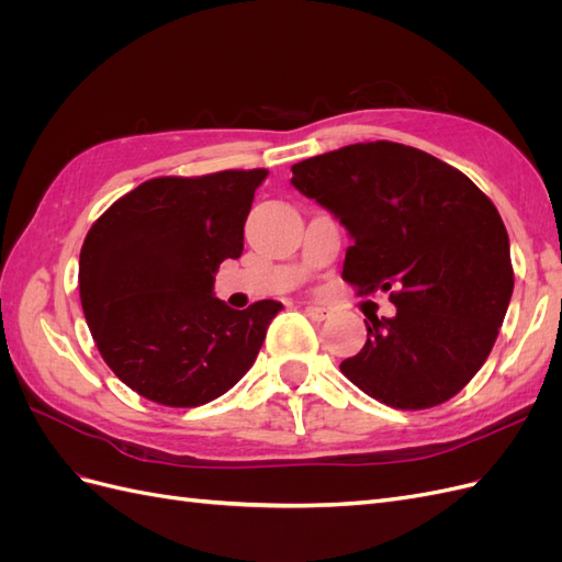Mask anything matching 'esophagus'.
I'll list each match as a JSON object with an SVG mask.
<instances>
[{
  "mask_svg": "<svg viewBox=\"0 0 562 562\" xmlns=\"http://www.w3.org/2000/svg\"><path fill=\"white\" fill-rule=\"evenodd\" d=\"M304 314L312 316V318H316V321H323V318H328V316H330V310H328V307H323V304L310 302V304H304Z\"/></svg>",
  "mask_w": 562,
  "mask_h": 562,
  "instance_id": "1",
  "label": "esophagus"
}]
</instances>
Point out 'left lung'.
<instances>
[{"label": "left lung", "instance_id": "left-lung-1", "mask_svg": "<svg viewBox=\"0 0 562 562\" xmlns=\"http://www.w3.org/2000/svg\"><path fill=\"white\" fill-rule=\"evenodd\" d=\"M293 187L330 211L351 246L342 279L391 291L396 314H366L363 349L339 363L375 401L424 411L481 370L514 293L502 217L464 173L427 151L378 140L304 159Z\"/></svg>", "mask_w": 562, "mask_h": 562}]
</instances>
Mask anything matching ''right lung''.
Here are the masks:
<instances>
[{"mask_svg":"<svg viewBox=\"0 0 562 562\" xmlns=\"http://www.w3.org/2000/svg\"><path fill=\"white\" fill-rule=\"evenodd\" d=\"M269 171L155 178L95 220L79 255V295L100 356L140 396L196 407L255 363L281 302L232 310L213 293L241 258L255 190Z\"/></svg>","mask_w":562,"mask_h":562,"instance_id":"1","label":"right lung"}]
</instances>
